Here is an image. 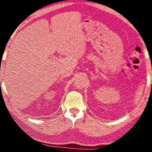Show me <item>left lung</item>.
<instances>
[{"label": "left lung", "mask_w": 152, "mask_h": 152, "mask_svg": "<svg viewBox=\"0 0 152 152\" xmlns=\"http://www.w3.org/2000/svg\"><path fill=\"white\" fill-rule=\"evenodd\" d=\"M152 71V70H151ZM151 84H152V81H151Z\"/></svg>", "instance_id": "8db88e82"}]
</instances>
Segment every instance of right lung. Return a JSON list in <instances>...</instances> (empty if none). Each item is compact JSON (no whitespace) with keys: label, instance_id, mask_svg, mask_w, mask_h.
Here are the masks:
<instances>
[{"label":"right lung","instance_id":"right-lung-1","mask_svg":"<svg viewBox=\"0 0 152 152\" xmlns=\"http://www.w3.org/2000/svg\"><path fill=\"white\" fill-rule=\"evenodd\" d=\"M0 83H1V81H0Z\"/></svg>","mask_w":152,"mask_h":152}]
</instances>
